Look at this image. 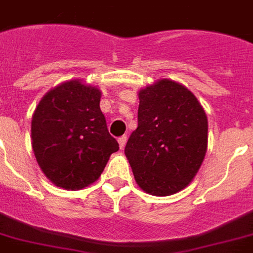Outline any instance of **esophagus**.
<instances>
[{
	"mask_svg": "<svg viewBox=\"0 0 253 253\" xmlns=\"http://www.w3.org/2000/svg\"><path fill=\"white\" fill-rule=\"evenodd\" d=\"M126 142H127V136L126 135L119 136V138H118V143H119V147H121V149H123V147H125Z\"/></svg>",
	"mask_w": 253,
	"mask_h": 253,
	"instance_id": "34e87169",
	"label": "esophagus"
}]
</instances>
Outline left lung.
Returning a JSON list of instances; mask_svg holds the SVG:
<instances>
[{
	"instance_id": "1",
	"label": "left lung",
	"mask_w": 253,
	"mask_h": 253,
	"mask_svg": "<svg viewBox=\"0 0 253 253\" xmlns=\"http://www.w3.org/2000/svg\"><path fill=\"white\" fill-rule=\"evenodd\" d=\"M207 147V115L185 85L162 79L139 91L138 127L125 154L142 190L164 197L186 188Z\"/></svg>"
}]
</instances>
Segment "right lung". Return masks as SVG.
Listing matches in <instances>:
<instances>
[{
    "instance_id": "add662e5",
    "label": "right lung",
    "mask_w": 253,
    "mask_h": 253,
    "mask_svg": "<svg viewBox=\"0 0 253 253\" xmlns=\"http://www.w3.org/2000/svg\"><path fill=\"white\" fill-rule=\"evenodd\" d=\"M100 89L69 80L50 89L32 117V147L46 178L76 190L95 182L119 150L100 110Z\"/></svg>"
}]
</instances>
